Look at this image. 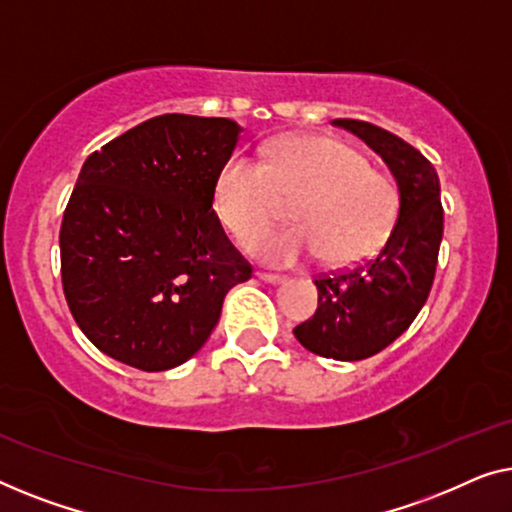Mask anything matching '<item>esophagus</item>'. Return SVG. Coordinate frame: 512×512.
I'll list each match as a JSON object with an SVG mask.
<instances>
[{"mask_svg":"<svg viewBox=\"0 0 512 512\" xmlns=\"http://www.w3.org/2000/svg\"><path fill=\"white\" fill-rule=\"evenodd\" d=\"M257 278L264 280V283H271V285L285 283L287 280V276H280V273H269V271H257Z\"/></svg>","mask_w":512,"mask_h":512,"instance_id":"obj_1","label":"esophagus"}]
</instances>
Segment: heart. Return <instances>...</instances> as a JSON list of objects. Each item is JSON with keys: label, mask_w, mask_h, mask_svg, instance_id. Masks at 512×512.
I'll return each mask as SVG.
<instances>
[{"label": "heart", "mask_w": 512, "mask_h": 512, "mask_svg": "<svg viewBox=\"0 0 512 512\" xmlns=\"http://www.w3.org/2000/svg\"><path fill=\"white\" fill-rule=\"evenodd\" d=\"M290 201L294 227L257 239L253 253L280 266L315 253L331 266H350L392 234L401 190L364 153L325 136L280 141L264 162L234 155L215 178V213L241 246L276 225Z\"/></svg>", "instance_id": "b5f03b06"}]
</instances>
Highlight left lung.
<instances>
[{
	"label": "left lung",
	"instance_id": "obj_1",
	"mask_svg": "<svg viewBox=\"0 0 512 512\" xmlns=\"http://www.w3.org/2000/svg\"><path fill=\"white\" fill-rule=\"evenodd\" d=\"M334 125L369 143L401 190V211L385 246L371 259L315 276L318 311L294 327L306 350L357 362L397 341L429 297L443 239L441 185L434 164L397 134L364 120Z\"/></svg>",
	"mask_w": 512,
	"mask_h": 512
}]
</instances>
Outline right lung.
I'll return each mask as SVG.
<instances>
[{
    "mask_svg": "<svg viewBox=\"0 0 512 512\" xmlns=\"http://www.w3.org/2000/svg\"><path fill=\"white\" fill-rule=\"evenodd\" d=\"M241 127L167 113L85 160L60 227L69 311L92 345L141 371L197 352L253 266L227 239L213 187Z\"/></svg>",
    "mask_w": 512,
    "mask_h": 512,
    "instance_id": "add662e5",
    "label": "right lung"
}]
</instances>
